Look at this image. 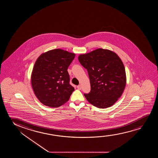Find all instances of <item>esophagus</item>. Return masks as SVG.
I'll use <instances>...</instances> for the list:
<instances>
[{"label":"esophagus","mask_w":158,"mask_h":158,"mask_svg":"<svg viewBox=\"0 0 158 158\" xmlns=\"http://www.w3.org/2000/svg\"><path fill=\"white\" fill-rule=\"evenodd\" d=\"M77 88H78V89H81V86L80 85H78V86H77Z\"/></svg>","instance_id":"34e87169"}]
</instances>
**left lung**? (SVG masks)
Instances as JSON below:
<instances>
[{
    "label": "left lung",
    "mask_w": 158,
    "mask_h": 158,
    "mask_svg": "<svg viewBox=\"0 0 158 158\" xmlns=\"http://www.w3.org/2000/svg\"><path fill=\"white\" fill-rule=\"evenodd\" d=\"M78 60L87 70L91 92L84 94L87 100L98 108L110 107L117 102L126 84L123 61L112 51L98 48L80 54Z\"/></svg>",
    "instance_id": "left-lung-1"
}]
</instances>
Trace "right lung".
Returning <instances> with one entry per match:
<instances>
[{
    "instance_id": "obj_1",
    "label": "right lung",
    "mask_w": 158,
    "mask_h": 158,
    "mask_svg": "<svg viewBox=\"0 0 158 158\" xmlns=\"http://www.w3.org/2000/svg\"><path fill=\"white\" fill-rule=\"evenodd\" d=\"M76 54L62 49L44 52L37 58L31 74L35 95L45 106L58 107L69 101L74 90L67 69Z\"/></svg>"
}]
</instances>
